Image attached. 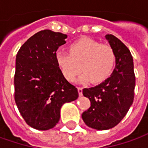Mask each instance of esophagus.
<instances>
[{"label":"esophagus","mask_w":148,"mask_h":148,"mask_svg":"<svg viewBox=\"0 0 148 148\" xmlns=\"http://www.w3.org/2000/svg\"><path fill=\"white\" fill-rule=\"evenodd\" d=\"M82 87H77V90H78V93H79V95H82Z\"/></svg>","instance_id":"esophagus-1"}]
</instances>
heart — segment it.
<instances>
[{
	"instance_id": "b5f03b06",
	"label": "heart",
	"mask_w": 148,
	"mask_h": 148,
	"mask_svg": "<svg viewBox=\"0 0 148 148\" xmlns=\"http://www.w3.org/2000/svg\"><path fill=\"white\" fill-rule=\"evenodd\" d=\"M69 52L58 50L55 53L56 63L67 81L73 82L82 69L81 82L99 84L110 77L116 58L110 45L82 38L70 45Z\"/></svg>"
}]
</instances>
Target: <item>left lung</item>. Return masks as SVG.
<instances>
[{"label":"left lung","mask_w":148,"mask_h":148,"mask_svg":"<svg viewBox=\"0 0 148 148\" xmlns=\"http://www.w3.org/2000/svg\"><path fill=\"white\" fill-rule=\"evenodd\" d=\"M115 53V68L111 76L99 85L83 89L82 93L90 101V107L82 117L90 128L107 130L123 119L134 102L135 75L130 51L112 34L105 35Z\"/></svg>","instance_id":"8db88e82"}]
</instances>
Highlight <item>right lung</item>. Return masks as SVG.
<instances>
[{
    "instance_id": "obj_1",
    "label": "right lung",
    "mask_w": 148,
    "mask_h": 148,
    "mask_svg": "<svg viewBox=\"0 0 148 148\" xmlns=\"http://www.w3.org/2000/svg\"><path fill=\"white\" fill-rule=\"evenodd\" d=\"M66 35L49 29L39 31L24 43L15 59L14 100L28 125L38 130L56 126L63 104L76 100V86L63 77L55 53Z\"/></svg>"
}]
</instances>
